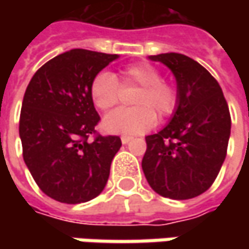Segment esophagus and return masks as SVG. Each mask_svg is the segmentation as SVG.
I'll return each instance as SVG.
<instances>
[{"instance_id":"1","label":"esophagus","mask_w":249,"mask_h":249,"mask_svg":"<svg viewBox=\"0 0 249 249\" xmlns=\"http://www.w3.org/2000/svg\"><path fill=\"white\" fill-rule=\"evenodd\" d=\"M120 140H122V142H123V144H127V142H130V141L133 140V137H130V136H122Z\"/></svg>"}]
</instances>
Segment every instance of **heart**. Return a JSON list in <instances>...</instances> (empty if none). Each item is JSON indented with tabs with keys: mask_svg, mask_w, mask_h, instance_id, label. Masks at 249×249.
Here are the masks:
<instances>
[{
	"mask_svg": "<svg viewBox=\"0 0 249 249\" xmlns=\"http://www.w3.org/2000/svg\"><path fill=\"white\" fill-rule=\"evenodd\" d=\"M123 87H139L131 104L134 108L118 109L102 120V129L112 134H140L155 123L159 118L169 116L176 107V91L160 80V73L151 65L141 63L124 69L120 74ZM90 95L101 110L112 109L119 101V84L109 72L98 73L91 82Z\"/></svg>",
	"mask_w": 249,
	"mask_h": 249,
	"instance_id": "heart-1",
	"label": "heart"
}]
</instances>
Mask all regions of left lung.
Returning <instances> with one entry per match:
<instances>
[{"mask_svg":"<svg viewBox=\"0 0 249 249\" xmlns=\"http://www.w3.org/2000/svg\"><path fill=\"white\" fill-rule=\"evenodd\" d=\"M176 79L177 101L172 118L145 137L141 162L151 188L172 199L205 193L223 165L231 119L219 83L204 66L183 53L149 55Z\"/></svg>","mask_w":249,"mask_h":249,"instance_id":"left-lung-1","label":"left lung"}]
</instances>
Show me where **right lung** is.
<instances>
[{
  "label": "right lung",
  "mask_w": 249,
  "mask_h": 249,
  "mask_svg": "<svg viewBox=\"0 0 249 249\" xmlns=\"http://www.w3.org/2000/svg\"><path fill=\"white\" fill-rule=\"evenodd\" d=\"M118 58L74 48L44 63L26 89L19 120L24 163L55 201L87 202L107 186L122 141L118 136L89 141L100 120L90 86Z\"/></svg>",
  "instance_id": "add662e5"
}]
</instances>
